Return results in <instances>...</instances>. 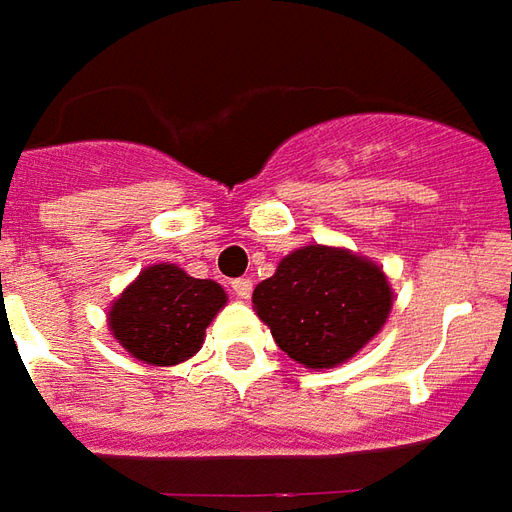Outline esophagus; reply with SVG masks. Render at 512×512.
Segmentation results:
<instances>
[{
    "mask_svg": "<svg viewBox=\"0 0 512 512\" xmlns=\"http://www.w3.org/2000/svg\"><path fill=\"white\" fill-rule=\"evenodd\" d=\"M231 292L239 297V300H248L253 295V284H250V278H237V281H231Z\"/></svg>",
    "mask_w": 512,
    "mask_h": 512,
    "instance_id": "esophagus-1",
    "label": "esophagus"
}]
</instances>
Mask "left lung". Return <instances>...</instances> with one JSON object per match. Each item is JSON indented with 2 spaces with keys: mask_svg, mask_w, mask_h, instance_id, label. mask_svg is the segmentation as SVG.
<instances>
[{
  "mask_svg": "<svg viewBox=\"0 0 512 512\" xmlns=\"http://www.w3.org/2000/svg\"><path fill=\"white\" fill-rule=\"evenodd\" d=\"M253 308L289 358L328 369L353 358L383 328L391 289L378 264L308 245L289 253L273 278L253 289Z\"/></svg>",
  "mask_w": 512,
  "mask_h": 512,
  "instance_id": "left-lung-1",
  "label": "left lung"
}]
</instances>
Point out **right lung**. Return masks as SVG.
Listing matches in <instances>:
<instances>
[{
    "label": "right lung",
    "mask_w": 512,
    "mask_h": 512,
    "mask_svg": "<svg viewBox=\"0 0 512 512\" xmlns=\"http://www.w3.org/2000/svg\"><path fill=\"white\" fill-rule=\"evenodd\" d=\"M223 306L220 284L192 278L176 264H154L115 300L110 328L137 361L173 366L201 350L206 325Z\"/></svg>",
    "instance_id": "obj_1"
}]
</instances>
